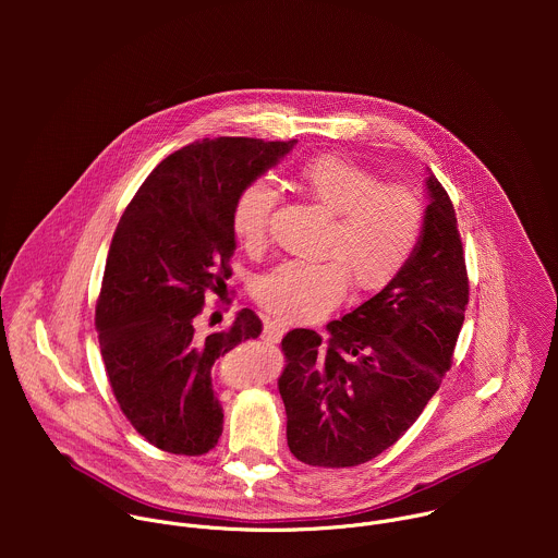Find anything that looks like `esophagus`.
<instances>
[{
	"label": "esophagus",
	"instance_id": "obj_1",
	"mask_svg": "<svg viewBox=\"0 0 558 558\" xmlns=\"http://www.w3.org/2000/svg\"><path fill=\"white\" fill-rule=\"evenodd\" d=\"M284 331H287L284 325L274 323V320H267V323H265V329H263V340L276 344V342H280V338L284 336Z\"/></svg>",
	"mask_w": 558,
	"mask_h": 558
}]
</instances>
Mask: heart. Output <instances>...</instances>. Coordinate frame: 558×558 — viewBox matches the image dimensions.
<instances>
[{"mask_svg": "<svg viewBox=\"0 0 558 558\" xmlns=\"http://www.w3.org/2000/svg\"><path fill=\"white\" fill-rule=\"evenodd\" d=\"M300 192L336 216L327 263L289 260L258 276L254 300L282 323H304L331 311L347 287L355 293L386 289L411 263L424 233L426 209L407 185H381L366 168L325 154L306 161L295 177ZM276 190L252 181L231 203V231L247 252L269 243Z\"/></svg>", "mask_w": 558, "mask_h": 558, "instance_id": "obj_1", "label": "heart"}]
</instances>
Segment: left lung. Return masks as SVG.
<instances>
[{"label": "left lung", "instance_id": "left-lung-1", "mask_svg": "<svg viewBox=\"0 0 558 558\" xmlns=\"http://www.w3.org/2000/svg\"><path fill=\"white\" fill-rule=\"evenodd\" d=\"M422 241L386 289L327 325L282 338L278 390L295 459L351 468L390 448L422 415L452 364L468 271L448 192L430 174Z\"/></svg>", "mask_w": 558, "mask_h": 558}]
</instances>
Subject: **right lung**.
<instances>
[{
	"label": "right lung",
	"mask_w": 558,
	"mask_h": 558,
	"mask_svg": "<svg viewBox=\"0 0 558 558\" xmlns=\"http://www.w3.org/2000/svg\"><path fill=\"white\" fill-rule=\"evenodd\" d=\"M298 141L203 138L158 163L125 207L106 260L95 325L112 392L141 437L172 454L209 452L222 433L211 366L263 331L252 308L207 338L194 320L227 289L231 203Z\"/></svg>",
	"instance_id": "add662e5"
}]
</instances>
